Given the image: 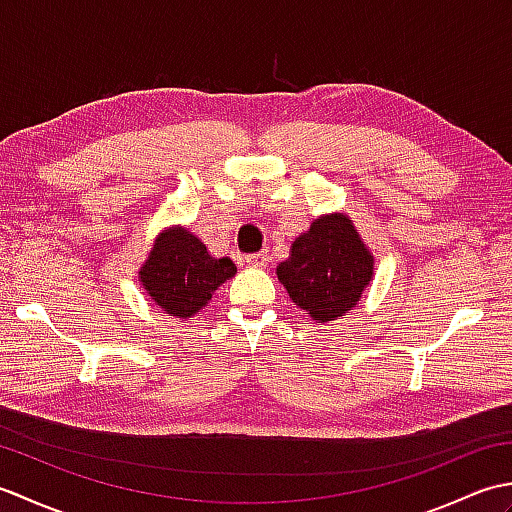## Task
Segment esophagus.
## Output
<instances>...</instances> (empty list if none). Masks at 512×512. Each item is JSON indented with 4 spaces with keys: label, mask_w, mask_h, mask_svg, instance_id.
<instances>
[{
    "label": "esophagus",
    "mask_w": 512,
    "mask_h": 512,
    "mask_svg": "<svg viewBox=\"0 0 512 512\" xmlns=\"http://www.w3.org/2000/svg\"><path fill=\"white\" fill-rule=\"evenodd\" d=\"M246 264H248L250 268H266V264H268V255H266V253L246 255Z\"/></svg>",
    "instance_id": "34e87169"
}]
</instances>
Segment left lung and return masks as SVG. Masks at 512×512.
Here are the masks:
<instances>
[{"instance_id":"1","label":"left lung","mask_w":512,"mask_h":512,"mask_svg":"<svg viewBox=\"0 0 512 512\" xmlns=\"http://www.w3.org/2000/svg\"><path fill=\"white\" fill-rule=\"evenodd\" d=\"M288 297L314 323H330L358 306L374 279V255L352 217L325 213L290 246L277 266Z\"/></svg>"}]
</instances>
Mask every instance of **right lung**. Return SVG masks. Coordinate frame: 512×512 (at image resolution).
I'll return each instance as SVG.
<instances>
[{
  "instance_id": "right-lung-1",
  "label": "right lung",
  "mask_w": 512,
  "mask_h": 512,
  "mask_svg": "<svg viewBox=\"0 0 512 512\" xmlns=\"http://www.w3.org/2000/svg\"><path fill=\"white\" fill-rule=\"evenodd\" d=\"M235 273L237 268L231 257L215 259L198 235H193L187 226L173 224L154 239V246L138 270V281L162 312L187 321Z\"/></svg>"
}]
</instances>
